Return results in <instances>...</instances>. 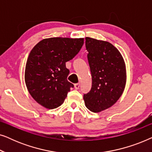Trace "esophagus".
Returning a JSON list of instances; mask_svg holds the SVG:
<instances>
[{
  "label": "esophagus",
  "instance_id": "obj_1",
  "mask_svg": "<svg viewBox=\"0 0 152 152\" xmlns=\"http://www.w3.org/2000/svg\"><path fill=\"white\" fill-rule=\"evenodd\" d=\"M74 87H75V89H79V88H80V83H77V84H74Z\"/></svg>",
  "mask_w": 152,
  "mask_h": 152
}]
</instances>
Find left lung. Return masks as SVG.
Masks as SVG:
<instances>
[{"mask_svg": "<svg viewBox=\"0 0 152 152\" xmlns=\"http://www.w3.org/2000/svg\"><path fill=\"white\" fill-rule=\"evenodd\" d=\"M92 87L84 95L87 109L97 113L117 102L126 84V67L119 50L107 41L85 38Z\"/></svg>", "mask_w": 152, "mask_h": 152, "instance_id": "1", "label": "left lung"}]
</instances>
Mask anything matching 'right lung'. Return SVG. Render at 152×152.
I'll return each instance as SVG.
<instances>
[{"mask_svg": "<svg viewBox=\"0 0 152 152\" xmlns=\"http://www.w3.org/2000/svg\"><path fill=\"white\" fill-rule=\"evenodd\" d=\"M84 39L53 37L41 40L28 58L25 82L33 99L46 109L61 106L74 85L68 82L67 62L75 57Z\"/></svg>", "mask_w": 152, "mask_h": 152, "instance_id": "obj_1", "label": "right lung"}]
</instances>
